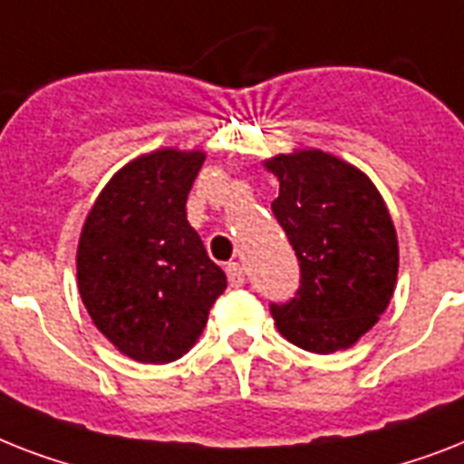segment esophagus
<instances>
[{"label": "esophagus", "instance_id": "obj_1", "mask_svg": "<svg viewBox=\"0 0 464 464\" xmlns=\"http://www.w3.org/2000/svg\"><path fill=\"white\" fill-rule=\"evenodd\" d=\"M226 276H228V284L231 285H243L245 284V269L240 262H228L226 266Z\"/></svg>", "mask_w": 464, "mask_h": 464}]
</instances>
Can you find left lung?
Returning a JSON list of instances; mask_svg holds the SVG:
<instances>
[{
  "instance_id": "obj_1",
  "label": "left lung",
  "mask_w": 464,
  "mask_h": 464,
  "mask_svg": "<svg viewBox=\"0 0 464 464\" xmlns=\"http://www.w3.org/2000/svg\"><path fill=\"white\" fill-rule=\"evenodd\" d=\"M278 179L271 212L300 262V288L271 304L278 334L329 355L355 345L386 307L398 281V236L382 193L348 161L295 150L265 161Z\"/></svg>"
}]
</instances>
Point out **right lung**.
I'll return each mask as SVG.
<instances>
[{"instance_id":"1","label":"right lung","mask_w":464,"mask_h":464,"mask_svg":"<svg viewBox=\"0 0 464 464\" xmlns=\"http://www.w3.org/2000/svg\"><path fill=\"white\" fill-rule=\"evenodd\" d=\"M202 150L140 154L109 179L85 217L75 269L97 329L142 364L179 360L198 343L226 274L188 224Z\"/></svg>"}]
</instances>
